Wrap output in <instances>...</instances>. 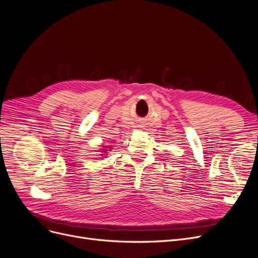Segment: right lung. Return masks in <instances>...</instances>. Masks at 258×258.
I'll list each match as a JSON object with an SVG mask.
<instances>
[{
    "instance_id": "1",
    "label": "right lung",
    "mask_w": 258,
    "mask_h": 258,
    "mask_svg": "<svg viewBox=\"0 0 258 258\" xmlns=\"http://www.w3.org/2000/svg\"><path fill=\"white\" fill-rule=\"evenodd\" d=\"M101 150H105V151H102V152H104V153H102V154H106V152L108 151L107 149H101ZM102 154H100V156H102Z\"/></svg>"
}]
</instances>
